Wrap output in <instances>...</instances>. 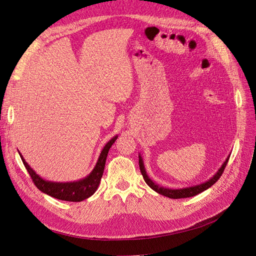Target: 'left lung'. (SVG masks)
I'll list each match as a JSON object with an SVG mask.
<instances>
[{
	"instance_id": "left-lung-1",
	"label": "left lung",
	"mask_w": 256,
	"mask_h": 256,
	"mask_svg": "<svg viewBox=\"0 0 256 256\" xmlns=\"http://www.w3.org/2000/svg\"><path fill=\"white\" fill-rule=\"evenodd\" d=\"M228 158H230V154L226 158V161L222 163V165L220 166V168L217 170V172L213 176L212 178H210L208 181L200 183L197 185H194V186H188V188H164L162 185H158L156 183H154L149 176L146 172L145 166H144V162H143V158L140 156V154H138V164H140V172H142L143 178L145 180V182L150 186L154 192L161 194V195L168 197L172 199H180V198H188V197H192L196 196L198 194L206 190L208 188L212 186L214 183H216L218 181V179L220 178V176L222 174L226 166L228 164Z\"/></svg>"
}]
</instances>
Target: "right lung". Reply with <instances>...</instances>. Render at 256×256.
Segmentation results:
<instances>
[{
  "instance_id": "add662e5",
  "label": "right lung",
  "mask_w": 256,
  "mask_h": 256,
  "mask_svg": "<svg viewBox=\"0 0 256 256\" xmlns=\"http://www.w3.org/2000/svg\"><path fill=\"white\" fill-rule=\"evenodd\" d=\"M116 138L118 136H113L109 142L104 145L92 172L84 179L73 182H54L44 180L28 164V162L25 161V158L20 154V152L19 154L22 158V162L25 166V168L28 170L30 176L32 179V182L42 192L46 194V195L50 197L57 198L59 200L79 202L91 197L96 192V190H98L104 174V164L106 160H107L109 149L113 145V143L116 142Z\"/></svg>"
}]
</instances>
